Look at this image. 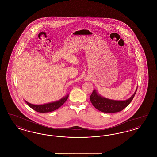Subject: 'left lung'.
Listing matches in <instances>:
<instances>
[{"mask_svg":"<svg viewBox=\"0 0 157 157\" xmlns=\"http://www.w3.org/2000/svg\"><path fill=\"white\" fill-rule=\"evenodd\" d=\"M136 90L134 94L125 101H115L106 98L102 97L94 90L90 96V101L93 106L98 110L105 113H115L123 110L131 103L136 92Z\"/></svg>","mask_w":157,"mask_h":157,"instance_id":"obj_1","label":"left lung"}]
</instances>
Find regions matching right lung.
Here are the masks:
<instances>
[{"label": "right lung", "instance_id": "add662e5", "mask_svg": "<svg viewBox=\"0 0 157 157\" xmlns=\"http://www.w3.org/2000/svg\"><path fill=\"white\" fill-rule=\"evenodd\" d=\"M69 95L62 98L58 101L53 102H51L48 104L44 105L31 104L25 101L26 104L28 105L32 109L40 113H45V112H52L53 111L58 109L67 100Z\"/></svg>", "mask_w": 157, "mask_h": 157}]
</instances>
